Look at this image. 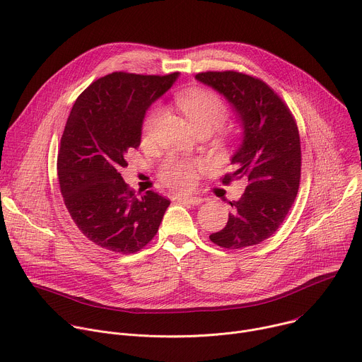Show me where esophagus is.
I'll return each instance as SVG.
<instances>
[{
  "label": "esophagus",
  "mask_w": 362,
  "mask_h": 362,
  "mask_svg": "<svg viewBox=\"0 0 362 362\" xmlns=\"http://www.w3.org/2000/svg\"><path fill=\"white\" fill-rule=\"evenodd\" d=\"M180 202H185V203H187V204H193V206H197V204H200L202 202H203V199L202 197H199V196H180V197H177Z\"/></svg>",
  "instance_id": "esophagus-1"
}]
</instances>
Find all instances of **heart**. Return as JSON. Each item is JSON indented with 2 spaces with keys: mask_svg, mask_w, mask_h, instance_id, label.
Listing matches in <instances>:
<instances>
[{
  "mask_svg": "<svg viewBox=\"0 0 362 362\" xmlns=\"http://www.w3.org/2000/svg\"><path fill=\"white\" fill-rule=\"evenodd\" d=\"M177 105L189 117L193 127L197 130H215L226 120V106L222 98L211 90L190 88L177 95ZM162 116V109L154 107L146 116L143 133L148 137L156 129ZM196 163L182 159H168L160 170V179L169 187L176 190H189L196 183Z\"/></svg>",
  "mask_w": 362,
  "mask_h": 362,
  "instance_id": "1",
  "label": "heart"
}]
</instances>
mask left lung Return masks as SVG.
Masks as SVG:
<instances>
[{"mask_svg": "<svg viewBox=\"0 0 362 362\" xmlns=\"http://www.w3.org/2000/svg\"><path fill=\"white\" fill-rule=\"evenodd\" d=\"M222 94L242 127V141L222 182L243 180L226 226L212 233L214 243L242 249L264 242L285 221L300 179V141L296 123L282 98L262 80L238 71H206L194 77Z\"/></svg>", "mask_w": 362, "mask_h": 362, "instance_id": "obj_1", "label": "left lung"}]
</instances>
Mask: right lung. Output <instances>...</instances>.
<instances>
[{"instance_id":"obj_1","label":"right lung","mask_w":362,"mask_h":362,"mask_svg":"<svg viewBox=\"0 0 362 362\" xmlns=\"http://www.w3.org/2000/svg\"><path fill=\"white\" fill-rule=\"evenodd\" d=\"M179 73H112L90 84L67 119L57 159L60 190L80 232L94 245L134 253L158 233L170 200L147 190L137 197L120 169L141 141L147 109Z\"/></svg>"}]
</instances>
